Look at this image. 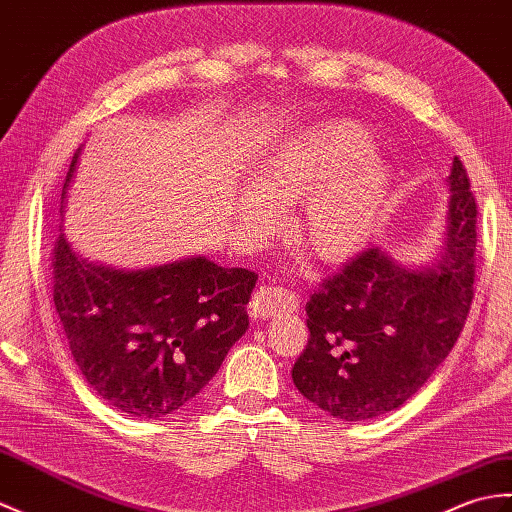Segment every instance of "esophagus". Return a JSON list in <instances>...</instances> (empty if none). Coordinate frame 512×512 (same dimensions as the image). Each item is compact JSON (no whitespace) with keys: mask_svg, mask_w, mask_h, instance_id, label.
Here are the masks:
<instances>
[{"mask_svg":"<svg viewBox=\"0 0 512 512\" xmlns=\"http://www.w3.org/2000/svg\"><path fill=\"white\" fill-rule=\"evenodd\" d=\"M296 296L290 290L283 288H270V285H261L253 294L251 301V314L255 318H270L281 312L296 310Z\"/></svg>","mask_w":512,"mask_h":512,"instance_id":"1","label":"esophagus"}]
</instances>
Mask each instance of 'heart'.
Masks as SVG:
<instances>
[{
    "mask_svg": "<svg viewBox=\"0 0 512 512\" xmlns=\"http://www.w3.org/2000/svg\"><path fill=\"white\" fill-rule=\"evenodd\" d=\"M366 130L331 120L301 130L251 172L253 192L235 198V218L253 237L268 233L275 213L265 205L303 202L292 220V240L316 261L353 257L373 235L390 187L384 159Z\"/></svg>",
    "mask_w": 512,
    "mask_h": 512,
    "instance_id": "b5f03b06",
    "label": "heart"
}]
</instances>
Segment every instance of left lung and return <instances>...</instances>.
<instances>
[{
	"label": "left lung",
	"mask_w": 512,
	"mask_h": 512,
	"mask_svg": "<svg viewBox=\"0 0 512 512\" xmlns=\"http://www.w3.org/2000/svg\"><path fill=\"white\" fill-rule=\"evenodd\" d=\"M441 248L432 264L403 266L379 248L351 259L305 305L310 340L294 386L342 421H368L403 406L460 336L475 279V198L454 157Z\"/></svg>",
	"instance_id": "1"
}]
</instances>
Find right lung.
I'll return each mask as SVG.
<instances>
[{"label": "right lung", "mask_w": 512, "mask_h": 512, "mask_svg": "<svg viewBox=\"0 0 512 512\" xmlns=\"http://www.w3.org/2000/svg\"><path fill=\"white\" fill-rule=\"evenodd\" d=\"M76 163L78 152L63 200ZM52 268L56 314L82 377L115 410L141 419L172 414L209 384L246 334L257 281L251 270L207 257L111 268L82 259L65 233L54 244Z\"/></svg>", "instance_id": "obj_1"}]
</instances>
